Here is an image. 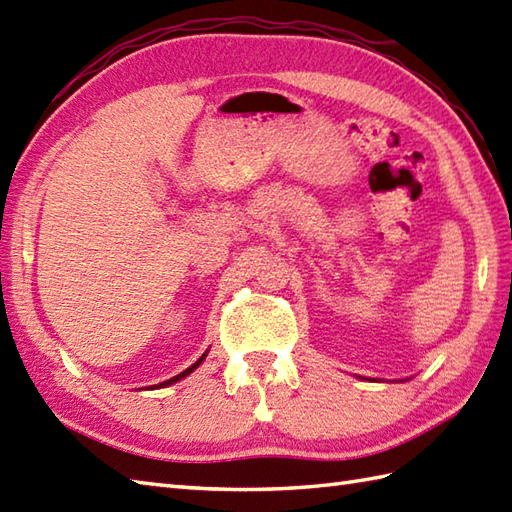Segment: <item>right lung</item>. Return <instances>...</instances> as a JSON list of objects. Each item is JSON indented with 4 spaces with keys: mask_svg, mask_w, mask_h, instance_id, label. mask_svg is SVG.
<instances>
[{
    "mask_svg": "<svg viewBox=\"0 0 512 512\" xmlns=\"http://www.w3.org/2000/svg\"><path fill=\"white\" fill-rule=\"evenodd\" d=\"M206 352H209V350H206ZM206 352L198 358V361H195L191 367H187V369H184V372L182 374H178V376H173V378H169V380H165V383H160L158 387H169V385H173V383H178V380H182L184 376H189L191 372H193V369H198L200 365H202V361H204V358H206Z\"/></svg>",
    "mask_w": 512,
    "mask_h": 512,
    "instance_id": "1",
    "label": "right lung"
}]
</instances>
